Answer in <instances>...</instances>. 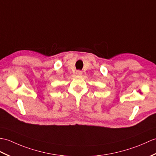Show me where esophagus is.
Masks as SVG:
<instances>
[{"label": "esophagus", "mask_w": 156, "mask_h": 156, "mask_svg": "<svg viewBox=\"0 0 156 156\" xmlns=\"http://www.w3.org/2000/svg\"><path fill=\"white\" fill-rule=\"evenodd\" d=\"M82 73H83V72L80 70H78V71H76V75H81Z\"/></svg>", "instance_id": "34e87169"}]
</instances>
